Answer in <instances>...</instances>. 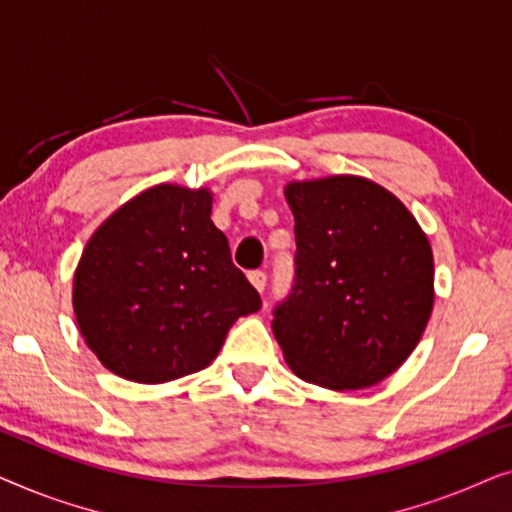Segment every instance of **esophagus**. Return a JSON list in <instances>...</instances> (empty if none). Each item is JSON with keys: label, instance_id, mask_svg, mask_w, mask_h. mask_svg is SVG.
I'll use <instances>...</instances> for the list:
<instances>
[{"label": "esophagus", "instance_id": "obj_1", "mask_svg": "<svg viewBox=\"0 0 512 512\" xmlns=\"http://www.w3.org/2000/svg\"><path fill=\"white\" fill-rule=\"evenodd\" d=\"M249 282L254 284L256 291L263 293V291H265V282H268V275H265L263 270H251V272H249Z\"/></svg>", "mask_w": 512, "mask_h": 512}]
</instances>
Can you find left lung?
Wrapping results in <instances>:
<instances>
[{
    "label": "left lung",
    "mask_w": 512,
    "mask_h": 512,
    "mask_svg": "<svg viewBox=\"0 0 512 512\" xmlns=\"http://www.w3.org/2000/svg\"><path fill=\"white\" fill-rule=\"evenodd\" d=\"M296 219V284L272 333L300 380L333 391L382 382L433 310V251L410 209L366 177L284 186Z\"/></svg>",
    "instance_id": "1"
}]
</instances>
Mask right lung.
Instances as JSON below:
<instances>
[{"instance_id": "obj_1", "label": "right lung", "mask_w": 512, "mask_h": 512, "mask_svg": "<svg viewBox=\"0 0 512 512\" xmlns=\"http://www.w3.org/2000/svg\"><path fill=\"white\" fill-rule=\"evenodd\" d=\"M86 345L111 373L160 384L216 359L230 326L261 296L212 221V191L158 184L95 230L74 272Z\"/></svg>"}]
</instances>
